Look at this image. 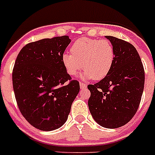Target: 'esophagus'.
Listing matches in <instances>:
<instances>
[{"mask_svg": "<svg viewBox=\"0 0 155 155\" xmlns=\"http://www.w3.org/2000/svg\"><path fill=\"white\" fill-rule=\"evenodd\" d=\"M79 86H80L81 89H86V87H87L86 84H85V83H83V82H80V83H79Z\"/></svg>", "mask_w": 155, "mask_h": 155, "instance_id": "obj_1", "label": "esophagus"}]
</instances>
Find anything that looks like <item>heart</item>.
Instances as JSON below:
<instances>
[{
  "label": "heart",
  "mask_w": 155,
  "mask_h": 155,
  "mask_svg": "<svg viewBox=\"0 0 155 155\" xmlns=\"http://www.w3.org/2000/svg\"><path fill=\"white\" fill-rule=\"evenodd\" d=\"M115 50L106 40L80 38L71 47V53H64L62 62L70 76H76L83 68V78L101 80L112 69Z\"/></svg>",
  "instance_id": "heart-1"
}]
</instances>
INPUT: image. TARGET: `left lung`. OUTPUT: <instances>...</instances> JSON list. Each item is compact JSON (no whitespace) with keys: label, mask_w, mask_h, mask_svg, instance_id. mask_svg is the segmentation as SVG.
Segmentation results:
<instances>
[{"label":"left lung","mask_w":155,"mask_h":155,"mask_svg":"<svg viewBox=\"0 0 155 155\" xmlns=\"http://www.w3.org/2000/svg\"><path fill=\"white\" fill-rule=\"evenodd\" d=\"M115 50L112 69L104 79L89 85V111L96 122L107 128L123 126L139 106L144 85V70L136 49L121 39L105 36Z\"/></svg>","instance_id":"left-lung-1"}]
</instances>
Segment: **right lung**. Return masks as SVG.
<instances>
[{
	"label": "right lung",
	"mask_w": 155,
	"mask_h": 155,
	"mask_svg": "<svg viewBox=\"0 0 155 155\" xmlns=\"http://www.w3.org/2000/svg\"><path fill=\"white\" fill-rule=\"evenodd\" d=\"M68 36L43 39L20 51L12 73L18 108L29 123L41 131H53L66 121L79 92L77 80H70L62 56L70 43Z\"/></svg>",
	"instance_id": "1"
}]
</instances>
